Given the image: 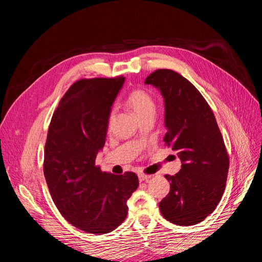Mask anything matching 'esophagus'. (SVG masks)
Segmentation results:
<instances>
[{
    "mask_svg": "<svg viewBox=\"0 0 262 262\" xmlns=\"http://www.w3.org/2000/svg\"><path fill=\"white\" fill-rule=\"evenodd\" d=\"M150 177V175H145V173H142V172H140L139 173V180L140 181H146V180H148Z\"/></svg>",
    "mask_w": 262,
    "mask_h": 262,
    "instance_id": "esophagus-1",
    "label": "esophagus"
}]
</instances>
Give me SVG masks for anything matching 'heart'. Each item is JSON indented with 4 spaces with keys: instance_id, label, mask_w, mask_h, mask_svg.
<instances>
[{
    "instance_id": "b5f03b06",
    "label": "heart",
    "mask_w": 262,
    "mask_h": 262,
    "mask_svg": "<svg viewBox=\"0 0 262 262\" xmlns=\"http://www.w3.org/2000/svg\"><path fill=\"white\" fill-rule=\"evenodd\" d=\"M129 102L131 107L133 108L134 112H136L137 116H143L146 114H152L156 112V105L155 101L150 96L144 91H133L129 95ZM114 114L110 115V119L113 118Z\"/></svg>"
}]
</instances>
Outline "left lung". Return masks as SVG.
<instances>
[{"mask_svg":"<svg viewBox=\"0 0 262 262\" xmlns=\"http://www.w3.org/2000/svg\"><path fill=\"white\" fill-rule=\"evenodd\" d=\"M164 98V138L181 161V169L165 175L170 191L160 202L162 215L171 223H200L215 210L223 195L228 155L210 106L200 92L171 70H157L145 78Z\"/></svg>","mask_w":262,"mask_h":262,"instance_id":"1","label":"left lung"}]
</instances>
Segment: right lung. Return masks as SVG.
<instances>
[{"label":"right lung","mask_w":262,"mask_h":262,"mask_svg":"<svg viewBox=\"0 0 262 262\" xmlns=\"http://www.w3.org/2000/svg\"><path fill=\"white\" fill-rule=\"evenodd\" d=\"M125 78L75 82L53 113L45 146L43 173L62 216L91 234L113 232L128 214L139 187L134 172L101 171L95 160L106 142L114 101Z\"/></svg>","instance_id":"add662e5"}]
</instances>
